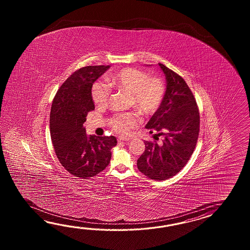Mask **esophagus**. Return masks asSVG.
<instances>
[{
	"label": "esophagus",
	"instance_id": "obj_1",
	"mask_svg": "<svg viewBox=\"0 0 250 250\" xmlns=\"http://www.w3.org/2000/svg\"><path fill=\"white\" fill-rule=\"evenodd\" d=\"M122 141H129V138H125V137H119L118 142H122Z\"/></svg>",
	"mask_w": 250,
	"mask_h": 250
}]
</instances>
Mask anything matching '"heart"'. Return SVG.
I'll return each instance as SVG.
<instances>
[{
	"label": "heart",
	"instance_id": "heart-1",
	"mask_svg": "<svg viewBox=\"0 0 250 250\" xmlns=\"http://www.w3.org/2000/svg\"><path fill=\"white\" fill-rule=\"evenodd\" d=\"M107 83L111 87L125 91L130 95L131 104L139 112L152 115L158 111L165 95L164 81L139 69L124 68L108 75ZM108 85V86H109ZM97 81L91 89V96L96 106H105L111 96V88ZM140 123V118L134 112L123 113L111 119L112 128L119 133L127 134Z\"/></svg>",
	"mask_w": 250,
	"mask_h": 250
}]
</instances>
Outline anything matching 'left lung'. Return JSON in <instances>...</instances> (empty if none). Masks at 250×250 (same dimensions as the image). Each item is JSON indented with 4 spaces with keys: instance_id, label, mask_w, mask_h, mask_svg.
Masks as SVG:
<instances>
[{
    "instance_id": "obj_1",
    "label": "left lung",
    "mask_w": 250,
    "mask_h": 250,
    "mask_svg": "<svg viewBox=\"0 0 250 250\" xmlns=\"http://www.w3.org/2000/svg\"><path fill=\"white\" fill-rule=\"evenodd\" d=\"M159 64L166 79V91L158 111L146 125L164 136L162 143L145 141L146 150L138 160V168L155 181L176 175L187 165L197 145L200 117L197 102L180 75Z\"/></svg>"
}]
</instances>
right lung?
Wrapping results in <instances>:
<instances>
[{
    "label": "right lung",
    "instance_id": "right-lung-1",
    "mask_svg": "<svg viewBox=\"0 0 250 250\" xmlns=\"http://www.w3.org/2000/svg\"><path fill=\"white\" fill-rule=\"evenodd\" d=\"M109 68L87 66L76 70L59 88L51 108L50 132L55 154L70 174L82 179L104 170L117 145L113 136H87L83 126L87 113L95 109L92 85Z\"/></svg>",
    "mask_w": 250,
    "mask_h": 250
}]
</instances>
